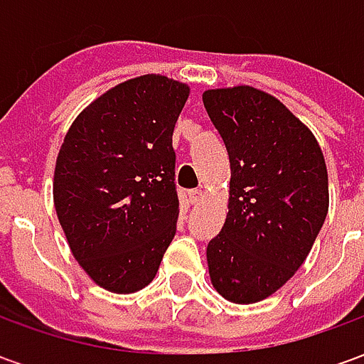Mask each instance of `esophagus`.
I'll return each mask as SVG.
<instances>
[{
    "instance_id": "1",
    "label": "esophagus",
    "mask_w": 364,
    "mask_h": 364,
    "mask_svg": "<svg viewBox=\"0 0 364 364\" xmlns=\"http://www.w3.org/2000/svg\"><path fill=\"white\" fill-rule=\"evenodd\" d=\"M205 197V189H193L189 191V200L193 203V205H197V203H200V198Z\"/></svg>"
}]
</instances>
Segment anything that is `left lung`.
<instances>
[{"label": "left lung", "mask_w": 364, "mask_h": 364, "mask_svg": "<svg viewBox=\"0 0 364 364\" xmlns=\"http://www.w3.org/2000/svg\"><path fill=\"white\" fill-rule=\"evenodd\" d=\"M203 101L232 169L226 222L206 247L210 282L230 302L253 304L312 250L328 216V167L312 130L277 97L236 85Z\"/></svg>", "instance_id": "1"}]
</instances>
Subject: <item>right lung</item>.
Returning <instances> with one entry per match:
<instances>
[{
	"mask_svg": "<svg viewBox=\"0 0 364 364\" xmlns=\"http://www.w3.org/2000/svg\"><path fill=\"white\" fill-rule=\"evenodd\" d=\"M189 85L146 74L83 109L54 169V208L91 281L130 294L154 281L175 236V122Z\"/></svg>",
	"mask_w": 364,
	"mask_h": 364,
	"instance_id": "add662e5",
	"label": "right lung"
}]
</instances>
